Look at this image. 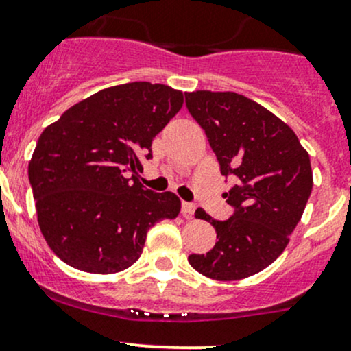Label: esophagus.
<instances>
[{
	"mask_svg": "<svg viewBox=\"0 0 351 351\" xmlns=\"http://www.w3.org/2000/svg\"><path fill=\"white\" fill-rule=\"evenodd\" d=\"M194 210H195V206L192 204V202H182V214H184V216L192 217Z\"/></svg>",
	"mask_w": 351,
	"mask_h": 351,
	"instance_id": "obj_1",
	"label": "esophagus"
}]
</instances>
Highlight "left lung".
<instances>
[{"instance_id": "obj_1", "label": "left lung", "mask_w": 351, "mask_h": 351, "mask_svg": "<svg viewBox=\"0 0 351 351\" xmlns=\"http://www.w3.org/2000/svg\"><path fill=\"white\" fill-rule=\"evenodd\" d=\"M186 107L206 132L222 176L236 184L224 199L226 221H209L217 243L206 254H191L195 271L219 281L252 276L285 251L313 189L310 156L285 122L234 92L186 93Z\"/></svg>"}]
</instances>
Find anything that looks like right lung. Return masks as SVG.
Listing matches in <instances>:
<instances>
[{
    "mask_svg": "<svg viewBox=\"0 0 351 351\" xmlns=\"http://www.w3.org/2000/svg\"><path fill=\"white\" fill-rule=\"evenodd\" d=\"M184 104L182 92L132 82L93 93L40 135L28 165L38 224L50 250L75 269L110 274L142 254L147 231L176 219L180 201L129 172L152 159V141Z\"/></svg>",
    "mask_w": 351,
    "mask_h": 351,
    "instance_id": "add662e5",
    "label": "right lung"
}]
</instances>
